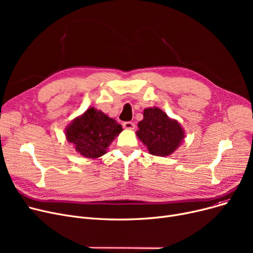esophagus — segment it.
<instances>
[{
  "label": "esophagus",
  "mask_w": 253,
  "mask_h": 253,
  "mask_svg": "<svg viewBox=\"0 0 253 253\" xmlns=\"http://www.w3.org/2000/svg\"><path fill=\"white\" fill-rule=\"evenodd\" d=\"M123 127H124L125 129H134L135 124H134L133 122L127 121V122H123Z\"/></svg>",
  "instance_id": "1"
}]
</instances>
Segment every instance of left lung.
Listing matches in <instances>:
<instances>
[{"mask_svg": "<svg viewBox=\"0 0 253 253\" xmlns=\"http://www.w3.org/2000/svg\"><path fill=\"white\" fill-rule=\"evenodd\" d=\"M138 128V138L147 145L150 154L155 156L172 154L184 137L179 123L157 108L144 110Z\"/></svg>", "mask_w": 253, "mask_h": 253, "instance_id": "1", "label": "left lung"}]
</instances>
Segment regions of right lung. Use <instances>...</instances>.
<instances>
[{
    "label": "right lung",
    "mask_w": 253,
    "mask_h": 253,
    "mask_svg": "<svg viewBox=\"0 0 253 253\" xmlns=\"http://www.w3.org/2000/svg\"><path fill=\"white\" fill-rule=\"evenodd\" d=\"M122 130L114 119L91 108L68 127L66 138L82 156L98 158Z\"/></svg>",
    "instance_id": "add662e5"
}]
</instances>
